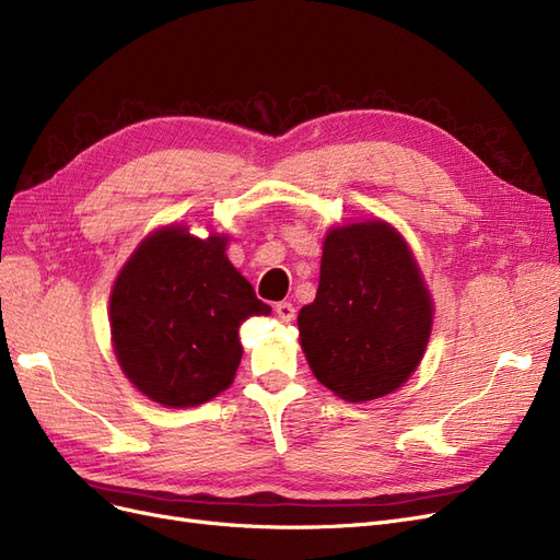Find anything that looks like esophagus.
Listing matches in <instances>:
<instances>
[{
	"mask_svg": "<svg viewBox=\"0 0 560 560\" xmlns=\"http://www.w3.org/2000/svg\"><path fill=\"white\" fill-rule=\"evenodd\" d=\"M275 314L279 316L281 323H291L295 318V306L291 302H277L275 304Z\"/></svg>",
	"mask_w": 560,
	"mask_h": 560,
	"instance_id": "1",
	"label": "esophagus"
}]
</instances>
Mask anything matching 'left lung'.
<instances>
[{
	"label": "left lung",
	"mask_w": 560,
	"mask_h": 560,
	"mask_svg": "<svg viewBox=\"0 0 560 560\" xmlns=\"http://www.w3.org/2000/svg\"><path fill=\"white\" fill-rule=\"evenodd\" d=\"M432 302L407 244L386 223L330 230L300 341L318 382L349 402L376 400L421 363Z\"/></svg>",
	"instance_id": "left-lung-1"
}]
</instances>
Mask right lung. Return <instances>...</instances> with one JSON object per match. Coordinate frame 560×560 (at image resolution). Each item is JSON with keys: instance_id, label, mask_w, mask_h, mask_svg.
<instances>
[{"instance_id": "obj_1", "label": "right lung", "mask_w": 560, "mask_h": 560, "mask_svg": "<svg viewBox=\"0 0 560 560\" xmlns=\"http://www.w3.org/2000/svg\"><path fill=\"white\" fill-rule=\"evenodd\" d=\"M225 237L160 230L135 250L112 293V335L125 376L165 407L225 390L242 360L240 326L272 306L225 256Z\"/></svg>"}]
</instances>
